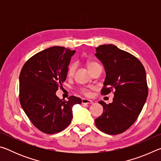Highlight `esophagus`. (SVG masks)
<instances>
[{"mask_svg":"<svg viewBox=\"0 0 161 161\" xmlns=\"http://www.w3.org/2000/svg\"><path fill=\"white\" fill-rule=\"evenodd\" d=\"M81 103H82V104H91V103H93V102L88 99H82Z\"/></svg>","mask_w":161,"mask_h":161,"instance_id":"1","label":"esophagus"}]
</instances>
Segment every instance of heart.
Wrapping results in <instances>:
<instances>
[{
  "instance_id": "b5f03b06",
  "label": "heart",
  "mask_w": 161,
  "mask_h": 161,
  "mask_svg": "<svg viewBox=\"0 0 161 161\" xmlns=\"http://www.w3.org/2000/svg\"><path fill=\"white\" fill-rule=\"evenodd\" d=\"M98 64H99L95 62H87V67H88V69L90 70L92 69V68L94 67L95 66H97ZM75 69H76V64L75 63L70 64L67 69V75L69 76V77H72L75 72ZM81 92H82L84 95H86V96L89 95V89H81Z\"/></svg>"
}]
</instances>
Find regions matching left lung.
Returning <instances> with one entry per match:
<instances>
[{"mask_svg":"<svg viewBox=\"0 0 161 161\" xmlns=\"http://www.w3.org/2000/svg\"><path fill=\"white\" fill-rule=\"evenodd\" d=\"M96 52L106 72L102 94L115 92L111 103L99 102L103 111L95 124L103 133L119 134L134 123L145 104L148 93L146 71L136 57L114 45H100Z\"/></svg>","mask_w":161,"mask_h":161,"instance_id":"8db88e82","label":"left lung"}]
</instances>
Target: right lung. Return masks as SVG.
<instances>
[{"label": "right lung", "mask_w": 161, "mask_h": 161, "mask_svg": "<svg viewBox=\"0 0 161 161\" xmlns=\"http://www.w3.org/2000/svg\"><path fill=\"white\" fill-rule=\"evenodd\" d=\"M75 50L54 46L35 54L22 68L20 82L21 107L34 126L47 134L62 131L72 121V107L80 98L68 100L56 95L66 80L67 69Z\"/></svg>", "instance_id": "add662e5"}]
</instances>
